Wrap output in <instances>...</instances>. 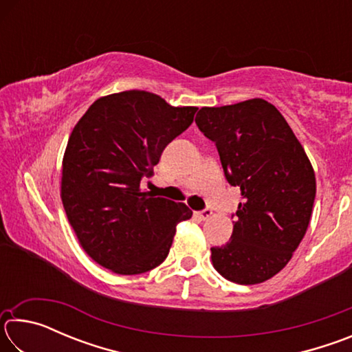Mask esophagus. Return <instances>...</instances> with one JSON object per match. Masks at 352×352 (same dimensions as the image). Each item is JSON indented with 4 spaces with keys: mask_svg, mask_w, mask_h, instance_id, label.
<instances>
[{
    "mask_svg": "<svg viewBox=\"0 0 352 352\" xmlns=\"http://www.w3.org/2000/svg\"><path fill=\"white\" fill-rule=\"evenodd\" d=\"M211 216H212V211L210 210V208H206V210H204V211L195 212V217L200 219V220H208Z\"/></svg>",
    "mask_w": 352,
    "mask_h": 352,
    "instance_id": "34e87169",
    "label": "esophagus"
}]
</instances>
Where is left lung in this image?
<instances>
[{"label":"left lung","instance_id":"1","mask_svg":"<svg viewBox=\"0 0 352 352\" xmlns=\"http://www.w3.org/2000/svg\"><path fill=\"white\" fill-rule=\"evenodd\" d=\"M195 124L216 142L226 180L242 195L230 242L211 248L214 269L237 284L264 283L287 265L306 234L317 190L312 164L264 99L201 107Z\"/></svg>","mask_w":352,"mask_h":352}]
</instances>
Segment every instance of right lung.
Listing matches in <instances>:
<instances>
[{"instance_id":"obj_1","label":"right lung","mask_w":352,"mask_h":352,"mask_svg":"<svg viewBox=\"0 0 352 352\" xmlns=\"http://www.w3.org/2000/svg\"><path fill=\"white\" fill-rule=\"evenodd\" d=\"M197 110L130 90L94 100L76 124L63 155L60 195L79 243L99 265L140 275L168 258L177 223L192 211L140 184Z\"/></svg>"}]
</instances>
